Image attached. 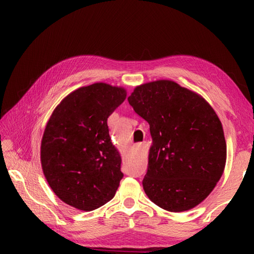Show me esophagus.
<instances>
[{"instance_id": "obj_1", "label": "esophagus", "mask_w": 254, "mask_h": 254, "mask_svg": "<svg viewBox=\"0 0 254 254\" xmlns=\"http://www.w3.org/2000/svg\"><path fill=\"white\" fill-rule=\"evenodd\" d=\"M139 147H141V144H140V145H139Z\"/></svg>"}]
</instances>
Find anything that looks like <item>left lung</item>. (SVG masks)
<instances>
[{"label":"left lung","mask_w":254,"mask_h":254,"mask_svg":"<svg viewBox=\"0 0 254 254\" xmlns=\"http://www.w3.org/2000/svg\"><path fill=\"white\" fill-rule=\"evenodd\" d=\"M127 101L149 123L152 137L144 192L168 212L194 208L225 168L226 142L217 114L199 94L168 79L136 86Z\"/></svg>","instance_id":"obj_1"}]
</instances>
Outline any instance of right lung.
Returning a JSON list of instances; mask_svg holds the SVG:
<instances>
[{
	"instance_id": "obj_1",
	"label": "right lung",
	"mask_w": 254,
	"mask_h": 254,
	"mask_svg": "<svg viewBox=\"0 0 254 254\" xmlns=\"http://www.w3.org/2000/svg\"><path fill=\"white\" fill-rule=\"evenodd\" d=\"M126 88L95 83L75 89L49 118L41 140L44 175L59 199L94 210L113 198L123 174L107 118L124 102Z\"/></svg>"
}]
</instances>
